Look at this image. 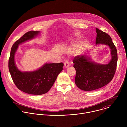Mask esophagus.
<instances>
[{
  "mask_svg": "<svg viewBox=\"0 0 127 127\" xmlns=\"http://www.w3.org/2000/svg\"><path fill=\"white\" fill-rule=\"evenodd\" d=\"M64 66L66 67V68H68L69 66V65H70V64H69V61H68V60H66V61H65V62H64Z\"/></svg>",
  "mask_w": 127,
  "mask_h": 127,
  "instance_id": "obj_1",
  "label": "esophagus"
}]
</instances>
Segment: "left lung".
<instances>
[{"label": "left lung", "instance_id": "1", "mask_svg": "<svg viewBox=\"0 0 127 127\" xmlns=\"http://www.w3.org/2000/svg\"><path fill=\"white\" fill-rule=\"evenodd\" d=\"M96 44L108 45L111 50L112 59L109 63L102 65L90 61L86 56H75L73 59L76 70L75 83L85 91H92L100 88L113 79L117 69L118 54L116 47L109 34L96 28Z\"/></svg>", "mask_w": 127, "mask_h": 127}]
</instances>
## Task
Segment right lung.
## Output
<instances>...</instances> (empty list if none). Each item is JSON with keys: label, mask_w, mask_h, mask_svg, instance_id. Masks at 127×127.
I'll return each mask as SVG.
<instances>
[{"label": "right lung", "mask_w": 127, "mask_h": 127, "mask_svg": "<svg viewBox=\"0 0 127 127\" xmlns=\"http://www.w3.org/2000/svg\"><path fill=\"white\" fill-rule=\"evenodd\" d=\"M39 33V31H31L17 40L11 47L8 60L9 71L16 86L25 93L34 95L47 93L53 85L64 66L62 62L46 63L38 70L33 72H22L18 70L14 62V54L19 45L33 38Z\"/></svg>", "instance_id": "1"}]
</instances>
